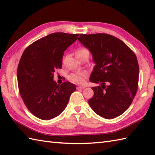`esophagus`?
Returning <instances> with one entry per match:
<instances>
[{"label": "esophagus", "instance_id": "1", "mask_svg": "<svg viewBox=\"0 0 155 155\" xmlns=\"http://www.w3.org/2000/svg\"><path fill=\"white\" fill-rule=\"evenodd\" d=\"M85 87L84 86H78L77 87V89H83V88H84Z\"/></svg>", "mask_w": 155, "mask_h": 155}]
</instances>
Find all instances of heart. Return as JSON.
<instances>
[{
    "mask_svg": "<svg viewBox=\"0 0 155 155\" xmlns=\"http://www.w3.org/2000/svg\"><path fill=\"white\" fill-rule=\"evenodd\" d=\"M76 54H90V52L88 50L87 48L82 47L79 49H78V51L76 52ZM87 76V72L86 71L83 72H74V73H72L70 77H69V79L72 83H76V84H83L85 81V78H86Z\"/></svg>",
    "mask_w": 155,
    "mask_h": 155,
    "instance_id": "1",
    "label": "heart"
}]
</instances>
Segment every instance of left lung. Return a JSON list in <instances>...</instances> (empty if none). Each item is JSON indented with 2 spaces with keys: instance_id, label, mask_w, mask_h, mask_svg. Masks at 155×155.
Masks as SVG:
<instances>
[{
  "instance_id": "8db88e82",
  "label": "left lung",
  "mask_w": 155,
  "mask_h": 155,
  "mask_svg": "<svg viewBox=\"0 0 155 155\" xmlns=\"http://www.w3.org/2000/svg\"><path fill=\"white\" fill-rule=\"evenodd\" d=\"M78 41L93 55L96 65L90 81L94 95L88 104L95 113L107 119L128 109L137 93L139 68L135 54L120 39L108 34L80 35Z\"/></svg>"
}]
</instances>
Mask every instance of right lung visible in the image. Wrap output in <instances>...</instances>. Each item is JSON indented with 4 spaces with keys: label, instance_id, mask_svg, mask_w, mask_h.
Here are the masks:
<instances>
[{
    "label": "right lung",
    "instance_id": "obj_1",
    "mask_svg": "<svg viewBox=\"0 0 155 155\" xmlns=\"http://www.w3.org/2000/svg\"><path fill=\"white\" fill-rule=\"evenodd\" d=\"M78 34L54 32L34 42L23 52L17 68L20 94L28 110L42 120L58 116L76 90L74 84H57L54 72L62 68L64 52Z\"/></svg>",
    "mask_w": 155,
    "mask_h": 155
}]
</instances>
